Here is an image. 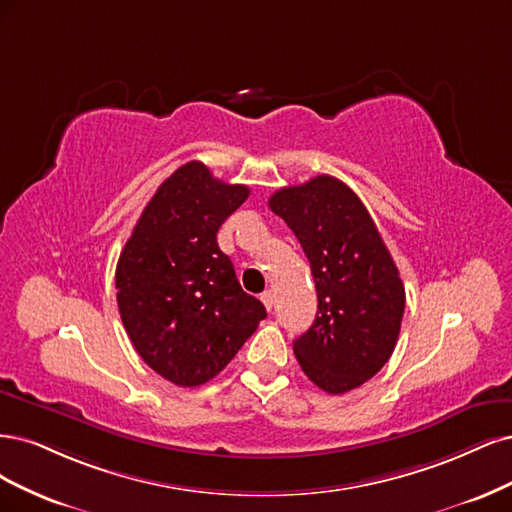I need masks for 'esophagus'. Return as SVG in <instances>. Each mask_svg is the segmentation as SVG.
Wrapping results in <instances>:
<instances>
[{"label":"esophagus","instance_id":"obj_1","mask_svg":"<svg viewBox=\"0 0 512 512\" xmlns=\"http://www.w3.org/2000/svg\"><path fill=\"white\" fill-rule=\"evenodd\" d=\"M261 302H263V306H266L268 310H272V306H274V293L272 291H263L261 293Z\"/></svg>","mask_w":512,"mask_h":512}]
</instances>
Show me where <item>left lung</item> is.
Masks as SVG:
<instances>
[{"mask_svg":"<svg viewBox=\"0 0 512 512\" xmlns=\"http://www.w3.org/2000/svg\"><path fill=\"white\" fill-rule=\"evenodd\" d=\"M268 204L300 240L317 289V319L293 353L319 389H357L400 336L406 293L391 253L364 202L334 176L280 189Z\"/></svg>","mask_w":512,"mask_h":512,"instance_id":"obj_1","label":"left lung"}]
</instances>
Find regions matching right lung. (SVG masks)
<instances>
[{"label": "right lung", "mask_w": 512, "mask_h": 512, "mask_svg": "<svg viewBox=\"0 0 512 512\" xmlns=\"http://www.w3.org/2000/svg\"><path fill=\"white\" fill-rule=\"evenodd\" d=\"M249 193L189 161L159 185L121 251L114 278L125 332L146 366L178 387L217 376L266 319L217 244Z\"/></svg>", "instance_id": "1"}]
</instances>
